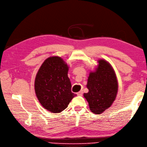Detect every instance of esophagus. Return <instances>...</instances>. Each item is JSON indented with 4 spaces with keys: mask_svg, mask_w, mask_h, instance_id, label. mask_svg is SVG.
I'll list each match as a JSON object with an SVG mask.
<instances>
[{
    "mask_svg": "<svg viewBox=\"0 0 147 147\" xmlns=\"http://www.w3.org/2000/svg\"><path fill=\"white\" fill-rule=\"evenodd\" d=\"M77 96H82L83 95V92H82V91H79V92H77Z\"/></svg>",
    "mask_w": 147,
    "mask_h": 147,
    "instance_id": "esophagus-1",
    "label": "esophagus"
}]
</instances>
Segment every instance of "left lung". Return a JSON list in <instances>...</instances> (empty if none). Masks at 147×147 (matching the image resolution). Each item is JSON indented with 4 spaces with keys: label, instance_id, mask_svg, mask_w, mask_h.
Returning a JSON list of instances; mask_svg holds the SVG:
<instances>
[{
    "label": "left lung",
    "instance_id": "1",
    "mask_svg": "<svg viewBox=\"0 0 147 147\" xmlns=\"http://www.w3.org/2000/svg\"><path fill=\"white\" fill-rule=\"evenodd\" d=\"M99 65L88 77L89 92L84 96L89 102L90 110L98 115L109 107L118 92V80L115 71L107 61L99 60Z\"/></svg>",
    "mask_w": 147,
    "mask_h": 147
}]
</instances>
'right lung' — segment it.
I'll return each instance as SVG.
<instances>
[{
	"label": "right lung",
	"mask_w": 147,
	"mask_h": 147,
	"mask_svg": "<svg viewBox=\"0 0 147 147\" xmlns=\"http://www.w3.org/2000/svg\"><path fill=\"white\" fill-rule=\"evenodd\" d=\"M68 71L62 58L51 57L45 60L36 76V95L43 107L51 113L62 111L76 96L71 91Z\"/></svg>",
	"instance_id": "1"
}]
</instances>
